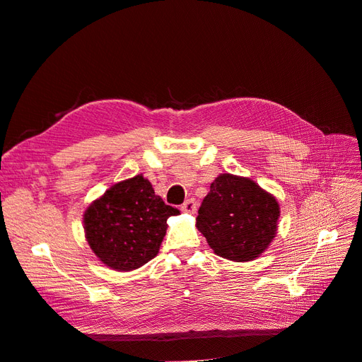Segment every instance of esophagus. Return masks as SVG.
Segmentation results:
<instances>
[{
	"mask_svg": "<svg viewBox=\"0 0 362 362\" xmlns=\"http://www.w3.org/2000/svg\"><path fill=\"white\" fill-rule=\"evenodd\" d=\"M196 208H198V202H196L194 198L187 199V201H185V202L181 205V210H182L184 213H194Z\"/></svg>",
	"mask_w": 362,
	"mask_h": 362,
	"instance_id": "34e87169",
	"label": "esophagus"
}]
</instances>
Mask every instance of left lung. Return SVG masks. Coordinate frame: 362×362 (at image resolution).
Masks as SVG:
<instances>
[{
	"label": "left lung",
	"instance_id": "8db88e82",
	"mask_svg": "<svg viewBox=\"0 0 362 362\" xmlns=\"http://www.w3.org/2000/svg\"><path fill=\"white\" fill-rule=\"evenodd\" d=\"M279 205L249 178L223 173L211 185L196 226L214 254L233 261L255 259L276 234Z\"/></svg>",
	"mask_w": 362,
	"mask_h": 362
}]
</instances>
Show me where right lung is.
<instances>
[{
	"label": "right lung",
	"mask_w": 362,
	"mask_h": 362,
	"mask_svg": "<svg viewBox=\"0 0 362 362\" xmlns=\"http://www.w3.org/2000/svg\"><path fill=\"white\" fill-rule=\"evenodd\" d=\"M180 214L141 175L117 182L84 213V231L95 255L115 270H134L158 254L166 221Z\"/></svg>",
	"instance_id": "obj_1"
}]
</instances>
